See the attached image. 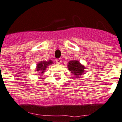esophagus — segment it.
I'll use <instances>...</instances> for the list:
<instances>
[{"mask_svg":"<svg viewBox=\"0 0 122 122\" xmlns=\"http://www.w3.org/2000/svg\"><path fill=\"white\" fill-rule=\"evenodd\" d=\"M61 62H62V60H61V59H56V64H60V63H61Z\"/></svg>","mask_w":122,"mask_h":122,"instance_id":"34e87169","label":"esophagus"}]
</instances>
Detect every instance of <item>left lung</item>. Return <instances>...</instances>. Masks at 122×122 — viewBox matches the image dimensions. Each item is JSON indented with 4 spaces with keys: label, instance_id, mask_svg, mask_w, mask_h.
Masks as SVG:
<instances>
[{
    "label": "left lung",
    "instance_id": "8db88e82",
    "mask_svg": "<svg viewBox=\"0 0 122 122\" xmlns=\"http://www.w3.org/2000/svg\"><path fill=\"white\" fill-rule=\"evenodd\" d=\"M67 68L76 78H78L84 73L86 67L82 65L78 60H70L67 64Z\"/></svg>",
    "mask_w": 122,
    "mask_h": 122
}]
</instances>
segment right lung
<instances>
[{
    "label": "right lung",
    "instance_id": "obj_1",
    "mask_svg": "<svg viewBox=\"0 0 122 122\" xmlns=\"http://www.w3.org/2000/svg\"><path fill=\"white\" fill-rule=\"evenodd\" d=\"M53 62L51 60H49V61H40V62H38V64H36V70L35 71H37L38 73H44L45 71L46 70V68L49 66V65L52 64Z\"/></svg>",
    "mask_w": 122,
    "mask_h": 122
}]
</instances>
